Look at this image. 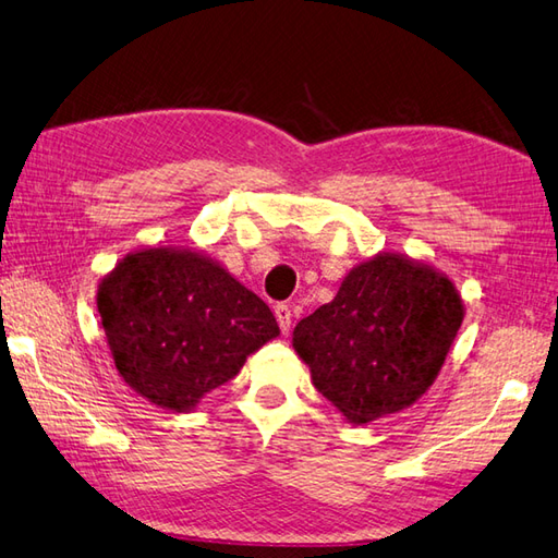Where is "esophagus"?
I'll list each match as a JSON object with an SVG mask.
<instances>
[{
    "mask_svg": "<svg viewBox=\"0 0 558 558\" xmlns=\"http://www.w3.org/2000/svg\"><path fill=\"white\" fill-rule=\"evenodd\" d=\"M274 311H276L280 332L288 335V332H290V326H292V311H290V306H288V304H278Z\"/></svg>",
    "mask_w": 558,
    "mask_h": 558,
    "instance_id": "esophagus-1",
    "label": "esophagus"
}]
</instances>
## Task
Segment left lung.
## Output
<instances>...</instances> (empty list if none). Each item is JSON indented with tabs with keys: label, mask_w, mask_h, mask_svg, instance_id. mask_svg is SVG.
<instances>
[{
	"label": "left lung",
	"mask_w": 558,
	"mask_h": 558,
	"mask_svg": "<svg viewBox=\"0 0 558 558\" xmlns=\"http://www.w3.org/2000/svg\"><path fill=\"white\" fill-rule=\"evenodd\" d=\"M463 316L457 284L442 270L378 252L349 270L332 302L296 323L292 347L316 390L361 425L430 390Z\"/></svg>",
	"instance_id": "1"
}]
</instances>
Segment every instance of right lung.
Listing matches in <instances>:
<instances>
[{
  "instance_id": "add662e5",
  "label": "right lung",
  "mask_w": 558,
  "mask_h": 558,
  "mask_svg": "<svg viewBox=\"0 0 558 558\" xmlns=\"http://www.w3.org/2000/svg\"><path fill=\"white\" fill-rule=\"evenodd\" d=\"M97 311L125 385L190 413L280 335L262 296L192 247L125 254L97 284Z\"/></svg>"
}]
</instances>
